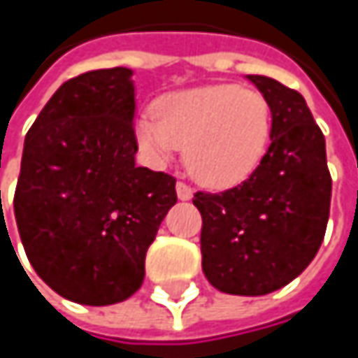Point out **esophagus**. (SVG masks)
<instances>
[{
	"label": "esophagus",
	"mask_w": 358,
	"mask_h": 358,
	"mask_svg": "<svg viewBox=\"0 0 358 358\" xmlns=\"http://www.w3.org/2000/svg\"><path fill=\"white\" fill-rule=\"evenodd\" d=\"M176 192H178L180 201H188V199L192 196V188H190L186 182H182V180L176 184Z\"/></svg>",
	"instance_id": "1"
}]
</instances>
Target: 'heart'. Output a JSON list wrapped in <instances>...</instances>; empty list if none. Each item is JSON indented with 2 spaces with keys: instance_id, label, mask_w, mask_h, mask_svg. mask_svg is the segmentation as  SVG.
<instances>
[{
  "instance_id": "1",
  "label": "heart",
  "mask_w": 358,
  "mask_h": 358,
  "mask_svg": "<svg viewBox=\"0 0 358 358\" xmlns=\"http://www.w3.org/2000/svg\"><path fill=\"white\" fill-rule=\"evenodd\" d=\"M141 147L168 162L184 149L190 176L207 186H232L257 170L271 136V106L263 93L213 85L164 97L155 115L136 124Z\"/></svg>"
}]
</instances>
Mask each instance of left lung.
Instances as JSON below:
<instances>
[{"mask_svg": "<svg viewBox=\"0 0 358 358\" xmlns=\"http://www.w3.org/2000/svg\"><path fill=\"white\" fill-rule=\"evenodd\" d=\"M249 80L271 106V145L249 178L196 190L203 273L226 294L261 296L292 282L322 247L331 176L325 138L303 95L267 76Z\"/></svg>", "mask_w": 358, "mask_h": 358, "instance_id": "1", "label": "left lung"}]
</instances>
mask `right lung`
Listing matches in <instances>:
<instances>
[{
	"label": "right lung",
	"mask_w": 358,
	"mask_h": 358,
	"mask_svg": "<svg viewBox=\"0 0 358 358\" xmlns=\"http://www.w3.org/2000/svg\"><path fill=\"white\" fill-rule=\"evenodd\" d=\"M128 68L66 80L31 126L14 192L22 245L38 278L68 301L132 296L145 257L178 201L176 178L134 166Z\"/></svg>",
	"instance_id": "1"
}]
</instances>
